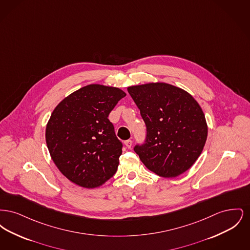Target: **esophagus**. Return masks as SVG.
Returning <instances> with one entry per match:
<instances>
[{"label": "esophagus", "instance_id": "esophagus-1", "mask_svg": "<svg viewBox=\"0 0 250 250\" xmlns=\"http://www.w3.org/2000/svg\"><path fill=\"white\" fill-rule=\"evenodd\" d=\"M125 146H126L127 148H131V146H132V141H131V140H127V141L125 142Z\"/></svg>", "mask_w": 250, "mask_h": 250}]
</instances>
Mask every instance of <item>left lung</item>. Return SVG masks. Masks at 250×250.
<instances>
[{
    "label": "left lung",
    "instance_id": "1",
    "mask_svg": "<svg viewBox=\"0 0 250 250\" xmlns=\"http://www.w3.org/2000/svg\"><path fill=\"white\" fill-rule=\"evenodd\" d=\"M127 91L146 125L143 144L134 151L155 174L173 178L187 171L202 154L207 124L192 95L170 84L136 85Z\"/></svg>",
    "mask_w": 250,
    "mask_h": 250
}]
</instances>
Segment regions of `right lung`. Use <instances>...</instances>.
Returning a JSON list of instances; mask_svg holds the SVG:
<instances>
[{
    "label": "right lung",
    "mask_w": 250,
    "mask_h": 250,
    "mask_svg": "<svg viewBox=\"0 0 250 250\" xmlns=\"http://www.w3.org/2000/svg\"><path fill=\"white\" fill-rule=\"evenodd\" d=\"M125 95L119 88L90 84L62 100L51 113L46 127L48 151L74 184L94 188L115 174L123 143L107 117Z\"/></svg>",
    "instance_id": "1"
}]
</instances>
